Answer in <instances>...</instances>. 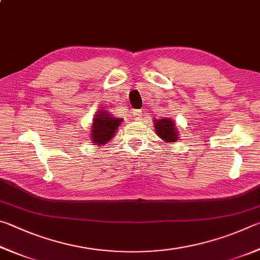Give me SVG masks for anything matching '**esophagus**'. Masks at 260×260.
<instances>
[{"label": "esophagus", "instance_id": "esophagus-1", "mask_svg": "<svg viewBox=\"0 0 260 260\" xmlns=\"http://www.w3.org/2000/svg\"><path fill=\"white\" fill-rule=\"evenodd\" d=\"M142 118H143V111H135L134 112V120L135 121L142 120Z\"/></svg>", "mask_w": 260, "mask_h": 260}]
</instances>
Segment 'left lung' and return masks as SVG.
<instances>
[{"instance_id": "8db88e82", "label": "left lung", "mask_w": 260, "mask_h": 260, "mask_svg": "<svg viewBox=\"0 0 260 260\" xmlns=\"http://www.w3.org/2000/svg\"><path fill=\"white\" fill-rule=\"evenodd\" d=\"M154 127H155L156 135L163 142L176 143L179 139V133L177 129L176 122L170 117H161L153 120Z\"/></svg>"}]
</instances>
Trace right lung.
<instances>
[{"label": "right lung", "mask_w": 260, "mask_h": 260, "mask_svg": "<svg viewBox=\"0 0 260 260\" xmlns=\"http://www.w3.org/2000/svg\"><path fill=\"white\" fill-rule=\"evenodd\" d=\"M123 118L113 116V114L107 112V109L100 108L95 112L92 120V124L90 126V139L93 145L102 146L107 144L117 131Z\"/></svg>", "instance_id": "right-lung-1"}]
</instances>
